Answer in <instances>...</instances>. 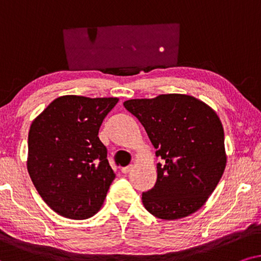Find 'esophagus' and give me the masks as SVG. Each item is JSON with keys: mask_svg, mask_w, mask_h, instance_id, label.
<instances>
[{"mask_svg": "<svg viewBox=\"0 0 261 261\" xmlns=\"http://www.w3.org/2000/svg\"><path fill=\"white\" fill-rule=\"evenodd\" d=\"M133 169H134V166L128 165V166L123 167V168H121V173H123V174H127V173H130Z\"/></svg>", "mask_w": 261, "mask_h": 261, "instance_id": "obj_1", "label": "esophagus"}]
</instances>
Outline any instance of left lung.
<instances>
[{"instance_id":"left-lung-1","label":"left lung","mask_w":261,"mask_h":261,"mask_svg":"<svg viewBox=\"0 0 261 261\" xmlns=\"http://www.w3.org/2000/svg\"><path fill=\"white\" fill-rule=\"evenodd\" d=\"M124 107L140 120L156 149L155 186L142 193L151 215L172 221L205 204L223 174L224 131L216 112L191 95L161 94L131 99Z\"/></svg>"}]
</instances>
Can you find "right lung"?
<instances>
[{
	"label": "right lung",
	"instance_id": "right-lung-1",
	"mask_svg": "<svg viewBox=\"0 0 261 261\" xmlns=\"http://www.w3.org/2000/svg\"><path fill=\"white\" fill-rule=\"evenodd\" d=\"M117 102L60 96L32 121L27 171L43 200L61 216L86 220L102 206L116 174L98 134Z\"/></svg>",
	"mask_w": 261,
	"mask_h": 261
}]
</instances>
